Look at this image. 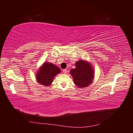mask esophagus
I'll return each mask as SVG.
<instances>
[{
    "label": "esophagus",
    "instance_id": "obj_1",
    "mask_svg": "<svg viewBox=\"0 0 133 133\" xmlns=\"http://www.w3.org/2000/svg\"><path fill=\"white\" fill-rule=\"evenodd\" d=\"M63 73H64V74H66L68 71H67L66 69H63Z\"/></svg>",
    "mask_w": 133,
    "mask_h": 133
}]
</instances>
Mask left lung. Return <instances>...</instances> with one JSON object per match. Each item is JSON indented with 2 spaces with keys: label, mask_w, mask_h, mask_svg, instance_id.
I'll use <instances>...</instances> for the list:
<instances>
[{
  "label": "left lung",
  "mask_w": 133,
  "mask_h": 133,
  "mask_svg": "<svg viewBox=\"0 0 133 133\" xmlns=\"http://www.w3.org/2000/svg\"><path fill=\"white\" fill-rule=\"evenodd\" d=\"M75 68L70 70L74 83L80 88L88 87L94 79V69L90 62L79 60L75 64Z\"/></svg>",
  "instance_id": "obj_1"
}]
</instances>
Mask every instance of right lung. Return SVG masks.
<instances>
[{
	"label": "right lung",
	"instance_id": "1",
	"mask_svg": "<svg viewBox=\"0 0 133 133\" xmlns=\"http://www.w3.org/2000/svg\"><path fill=\"white\" fill-rule=\"evenodd\" d=\"M60 68L51 63L45 62L36 73V80L41 85L50 86L55 76L60 73Z\"/></svg>",
	"mask_w": 133,
	"mask_h": 133
}]
</instances>
